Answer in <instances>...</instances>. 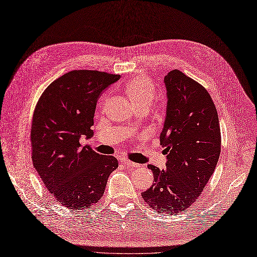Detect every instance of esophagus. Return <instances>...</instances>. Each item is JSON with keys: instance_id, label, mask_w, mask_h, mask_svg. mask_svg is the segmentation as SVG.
<instances>
[{"instance_id": "1", "label": "esophagus", "mask_w": 257, "mask_h": 257, "mask_svg": "<svg viewBox=\"0 0 257 257\" xmlns=\"http://www.w3.org/2000/svg\"><path fill=\"white\" fill-rule=\"evenodd\" d=\"M122 164H123V165H126V166H128V167H130V168H138V167H140V164L135 163V162H132V161L127 160V159L122 160Z\"/></svg>"}]
</instances>
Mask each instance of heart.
<instances>
[{
    "mask_svg": "<svg viewBox=\"0 0 257 257\" xmlns=\"http://www.w3.org/2000/svg\"><path fill=\"white\" fill-rule=\"evenodd\" d=\"M125 90L137 108L148 106L155 95L154 84L146 77H136L131 79L126 84Z\"/></svg>",
    "mask_w": 257,
    "mask_h": 257,
    "instance_id": "obj_1",
    "label": "heart"
}]
</instances>
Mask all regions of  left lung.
<instances>
[{
  "label": "left lung",
  "instance_id": "1",
  "mask_svg": "<svg viewBox=\"0 0 257 257\" xmlns=\"http://www.w3.org/2000/svg\"><path fill=\"white\" fill-rule=\"evenodd\" d=\"M167 109L160 143L166 168L153 170L154 184L142 193L155 212L177 215L202 194L221 151V134L215 103L202 84L179 70L164 78Z\"/></svg>",
  "mask_w": 257,
  "mask_h": 257
}]
</instances>
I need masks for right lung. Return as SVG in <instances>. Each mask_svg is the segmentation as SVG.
<instances>
[{"mask_svg":"<svg viewBox=\"0 0 257 257\" xmlns=\"http://www.w3.org/2000/svg\"><path fill=\"white\" fill-rule=\"evenodd\" d=\"M120 75L75 70L54 80L38 100L31 129L32 160L47 191L71 210L98 202L110 174L118 167L112 156L99 155L80 139L93 136L96 102Z\"/></svg>","mask_w":257,"mask_h":257,"instance_id":"right-lung-1","label":"right lung"}]
</instances>
